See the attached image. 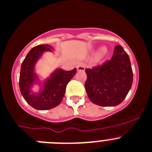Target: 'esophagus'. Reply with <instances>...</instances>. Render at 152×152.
<instances>
[{
    "label": "esophagus",
    "instance_id": "esophagus-1",
    "mask_svg": "<svg viewBox=\"0 0 152 152\" xmlns=\"http://www.w3.org/2000/svg\"><path fill=\"white\" fill-rule=\"evenodd\" d=\"M76 68H77L78 71H84L85 70L84 64H83V63L78 64V65L76 66Z\"/></svg>",
    "mask_w": 152,
    "mask_h": 152
}]
</instances>
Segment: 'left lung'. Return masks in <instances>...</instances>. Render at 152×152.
Masks as SVG:
<instances>
[{"mask_svg":"<svg viewBox=\"0 0 152 152\" xmlns=\"http://www.w3.org/2000/svg\"><path fill=\"white\" fill-rule=\"evenodd\" d=\"M86 92L93 103L115 106L125 99L133 83V70L127 52L120 45L115 47L112 58L100 66L86 69Z\"/></svg>","mask_w":152,"mask_h":152,"instance_id":"1","label":"left lung"}]
</instances>
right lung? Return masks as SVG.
Wrapping results in <instances>:
<instances>
[{
    "label": "right lung",
    "mask_w": 152,
    "mask_h": 152,
    "mask_svg": "<svg viewBox=\"0 0 152 152\" xmlns=\"http://www.w3.org/2000/svg\"><path fill=\"white\" fill-rule=\"evenodd\" d=\"M49 45H39L32 48L28 52L21 66L19 88L27 103L38 110H48L58 106L65 94L67 83L76 73V69L66 71L57 69L50 78L44 83L43 88L39 94L31 92L34 83L39 80L34 73V65L42 52L52 51Z\"/></svg>",
    "instance_id": "1"
}]
</instances>
